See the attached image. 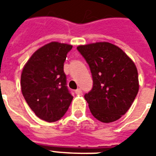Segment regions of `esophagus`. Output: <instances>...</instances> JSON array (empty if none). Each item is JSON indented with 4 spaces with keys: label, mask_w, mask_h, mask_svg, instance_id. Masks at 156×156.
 <instances>
[{
    "label": "esophagus",
    "mask_w": 156,
    "mask_h": 156,
    "mask_svg": "<svg viewBox=\"0 0 156 156\" xmlns=\"http://www.w3.org/2000/svg\"><path fill=\"white\" fill-rule=\"evenodd\" d=\"M82 93H83V92H82L81 88H78V89H76V90H75V94H76L80 95L82 94Z\"/></svg>",
    "instance_id": "obj_1"
}]
</instances>
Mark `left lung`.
<instances>
[{"instance_id":"left-lung-1","label":"left lung","mask_w":156,"mask_h":156,"mask_svg":"<svg viewBox=\"0 0 156 156\" xmlns=\"http://www.w3.org/2000/svg\"><path fill=\"white\" fill-rule=\"evenodd\" d=\"M89 65L93 88L84 95L94 117L111 123L125 115L139 91L137 68L121 48L108 41L77 47Z\"/></svg>"}]
</instances>
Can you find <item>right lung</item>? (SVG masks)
Returning a JSON list of instances; mask_svg holds the SVG:
<instances>
[{"instance_id":"right-lung-1","label":"right lung","mask_w":156,"mask_h":156,"mask_svg":"<svg viewBox=\"0 0 156 156\" xmlns=\"http://www.w3.org/2000/svg\"><path fill=\"white\" fill-rule=\"evenodd\" d=\"M72 45L51 41L37 49L24 65L21 75L23 97L42 120H59L68 111L73 97L66 86L63 72Z\"/></svg>"}]
</instances>
